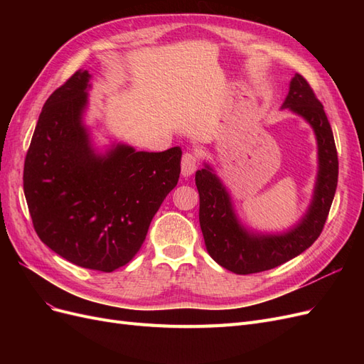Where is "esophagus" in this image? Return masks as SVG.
Returning <instances> with one entry per match:
<instances>
[{"instance_id":"esophagus-1","label":"esophagus","mask_w":364,"mask_h":364,"mask_svg":"<svg viewBox=\"0 0 364 364\" xmlns=\"http://www.w3.org/2000/svg\"><path fill=\"white\" fill-rule=\"evenodd\" d=\"M197 165H199V159H197V155L193 151H186L182 156V176L188 178L196 170Z\"/></svg>"}]
</instances>
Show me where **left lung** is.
I'll use <instances>...</instances> for the list:
<instances>
[{"label":"left lung","instance_id":"1","mask_svg":"<svg viewBox=\"0 0 364 364\" xmlns=\"http://www.w3.org/2000/svg\"><path fill=\"white\" fill-rule=\"evenodd\" d=\"M305 118L313 127L318 147V173L314 196L304 218L291 230L278 235L250 234L240 225L223 183L209 165L196 173L199 190V220L206 250L220 266L237 274L270 270L301 255L321 235L331 208L338 158L333 129L322 103L301 74H294L282 105Z\"/></svg>","mask_w":364,"mask_h":364}]
</instances>
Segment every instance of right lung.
<instances>
[{
	"mask_svg": "<svg viewBox=\"0 0 364 364\" xmlns=\"http://www.w3.org/2000/svg\"><path fill=\"white\" fill-rule=\"evenodd\" d=\"M90 79L75 71L43 105L24 162V194L43 245L75 266L109 273L144 243L178 185L182 150L118 144L95 155L82 121Z\"/></svg>",
	"mask_w": 364,
	"mask_h": 364,
	"instance_id": "1",
	"label": "right lung"
}]
</instances>
